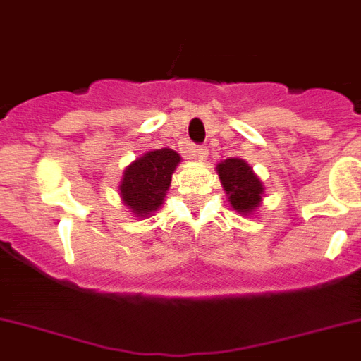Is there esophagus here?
I'll return each mask as SVG.
<instances>
[{"label":"esophagus","mask_w":361,"mask_h":361,"mask_svg":"<svg viewBox=\"0 0 361 361\" xmlns=\"http://www.w3.org/2000/svg\"><path fill=\"white\" fill-rule=\"evenodd\" d=\"M189 150H190V154L198 159H205L207 156H209V149H207L205 145H192Z\"/></svg>","instance_id":"esophagus-1"}]
</instances>
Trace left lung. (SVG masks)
I'll return each instance as SVG.
<instances>
[{"label":"left lung","mask_w":361,"mask_h":361,"mask_svg":"<svg viewBox=\"0 0 361 361\" xmlns=\"http://www.w3.org/2000/svg\"><path fill=\"white\" fill-rule=\"evenodd\" d=\"M218 174L234 211L247 214L259 205L263 185L243 159H225L218 165Z\"/></svg>","instance_id":"left-lung-1"}]
</instances>
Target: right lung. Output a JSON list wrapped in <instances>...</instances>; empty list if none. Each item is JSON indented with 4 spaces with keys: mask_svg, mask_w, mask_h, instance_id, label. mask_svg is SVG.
Returning <instances> with one entry per match:
<instances>
[{
    "mask_svg": "<svg viewBox=\"0 0 361 361\" xmlns=\"http://www.w3.org/2000/svg\"><path fill=\"white\" fill-rule=\"evenodd\" d=\"M178 163L180 156L171 149L150 150L130 163L120 185L123 202L140 216L158 211Z\"/></svg>",
    "mask_w": 361,
    "mask_h": 361,
    "instance_id": "1",
    "label": "right lung"
}]
</instances>
